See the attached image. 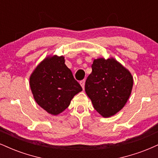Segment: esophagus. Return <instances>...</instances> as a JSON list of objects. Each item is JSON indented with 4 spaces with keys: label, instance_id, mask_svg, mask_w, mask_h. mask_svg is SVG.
<instances>
[{
    "label": "esophagus",
    "instance_id": "esophagus-1",
    "mask_svg": "<svg viewBox=\"0 0 158 158\" xmlns=\"http://www.w3.org/2000/svg\"><path fill=\"white\" fill-rule=\"evenodd\" d=\"M80 85H81V88H82L83 89H84V88H85V79H83V80L80 81Z\"/></svg>",
    "mask_w": 158,
    "mask_h": 158
}]
</instances>
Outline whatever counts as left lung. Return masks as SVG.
Here are the masks:
<instances>
[{
	"label": "left lung",
	"mask_w": 158,
	"mask_h": 158,
	"mask_svg": "<svg viewBox=\"0 0 158 158\" xmlns=\"http://www.w3.org/2000/svg\"><path fill=\"white\" fill-rule=\"evenodd\" d=\"M92 73L85 81V92L94 108L103 117H110L124 107L131 95L133 77L114 59H94Z\"/></svg>",
	"instance_id": "obj_1"
}]
</instances>
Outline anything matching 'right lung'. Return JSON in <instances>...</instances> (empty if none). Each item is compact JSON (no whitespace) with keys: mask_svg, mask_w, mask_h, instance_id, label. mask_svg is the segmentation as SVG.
I'll use <instances>...</instances> for the list:
<instances>
[{"mask_svg":"<svg viewBox=\"0 0 158 158\" xmlns=\"http://www.w3.org/2000/svg\"><path fill=\"white\" fill-rule=\"evenodd\" d=\"M64 56H48L36 67L30 78L35 102L52 115H58L70 104L81 85L64 64Z\"/></svg>","mask_w":158,"mask_h":158,"instance_id":"right-lung-1","label":"right lung"}]
</instances>
